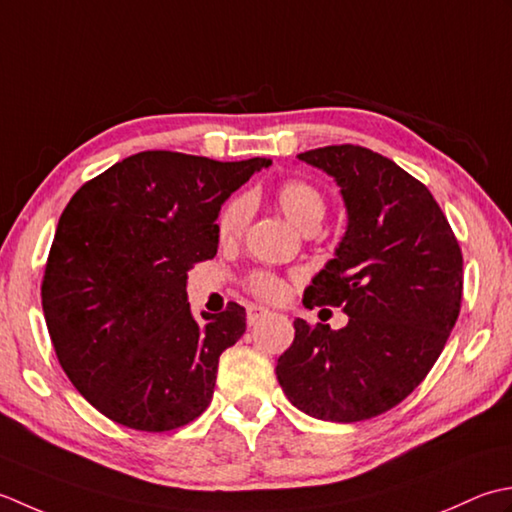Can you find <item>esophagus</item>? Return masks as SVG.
Returning <instances> with one entry per match:
<instances>
[{"mask_svg":"<svg viewBox=\"0 0 512 512\" xmlns=\"http://www.w3.org/2000/svg\"><path fill=\"white\" fill-rule=\"evenodd\" d=\"M269 314L267 307H260V305H247V325L254 327L258 325L260 320Z\"/></svg>","mask_w":512,"mask_h":512,"instance_id":"obj_1","label":"esophagus"}]
</instances>
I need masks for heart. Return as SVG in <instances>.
Here are the masks:
<instances>
[{
	"label": "heart",
	"mask_w": 512,
	"mask_h": 512,
	"mask_svg": "<svg viewBox=\"0 0 512 512\" xmlns=\"http://www.w3.org/2000/svg\"><path fill=\"white\" fill-rule=\"evenodd\" d=\"M276 203L291 223L300 229L318 227L327 212V201L316 185L307 181H285L276 190ZM249 218V198L236 196L229 201L221 216H218V238L221 241H234L243 234ZM247 289L263 300H283L287 294L285 280L271 274V271H254L247 276Z\"/></svg>",
	"instance_id": "1"
}]
</instances>
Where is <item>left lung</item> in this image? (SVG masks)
I'll return each instance as SVG.
<instances>
[{
    "instance_id": "obj_1",
    "label": "left lung",
    "mask_w": 512,
    "mask_h": 512,
    "mask_svg": "<svg viewBox=\"0 0 512 512\" xmlns=\"http://www.w3.org/2000/svg\"><path fill=\"white\" fill-rule=\"evenodd\" d=\"M333 176L347 232L302 305L342 307L347 327H309L278 358L289 402L329 422H360L400 404L440 358L462 305V252L426 190L387 156L360 145L298 154Z\"/></svg>"
}]
</instances>
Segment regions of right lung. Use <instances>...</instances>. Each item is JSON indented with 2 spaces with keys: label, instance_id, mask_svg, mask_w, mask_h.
Wrapping results in <instances>:
<instances>
[{
  "label": "right lung",
  "instance_id": "add662e5",
  "mask_svg": "<svg viewBox=\"0 0 512 512\" xmlns=\"http://www.w3.org/2000/svg\"><path fill=\"white\" fill-rule=\"evenodd\" d=\"M269 165L148 150L70 198L41 305L61 369L112 422L172 431L212 402L218 358L245 333V309L229 302L198 322L187 271L216 256L221 205Z\"/></svg>",
  "mask_w": 512,
  "mask_h": 512
}]
</instances>
